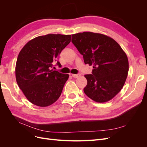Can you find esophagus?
Wrapping results in <instances>:
<instances>
[{
  "instance_id": "esophagus-1",
  "label": "esophagus",
  "mask_w": 147,
  "mask_h": 147,
  "mask_svg": "<svg viewBox=\"0 0 147 147\" xmlns=\"http://www.w3.org/2000/svg\"><path fill=\"white\" fill-rule=\"evenodd\" d=\"M80 74H72V76L74 77V78H78L79 77H80Z\"/></svg>"
}]
</instances>
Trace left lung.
Here are the masks:
<instances>
[{"instance_id": "left-lung-1", "label": "left lung", "mask_w": 147, "mask_h": 147, "mask_svg": "<svg viewBox=\"0 0 147 147\" xmlns=\"http://www.w3.org/2000/svg\"><path fill=\"white\" fill-rule=\"evenodd\" d=\"M72 42L85 64L93 65L92 74L84 75L88 82L85 94L97 102L113 98L123 88L129 70L127 57L121 47L107 35L91 32L72 35Z\"/></svg>"}]
</instances>
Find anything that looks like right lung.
<instances>
[{"label": "right lung", "instance_id": "obj_1", "mask_svg": "<svg viewBox=\"0 0 147 147\" xmlns=\"http://www.w3.org/2000/svg\"><path fill=\"white\" fill-rule=\"evenodd\" d=\"M70 38V35H42L31 40L20 52L15 68L16 82L32 104L47 107L59 99L69 75L52 67ZM56 65L61 67L59 61Z\"/></svg>", "mask_w": 147, "mask_h": 147}]
</instances>
